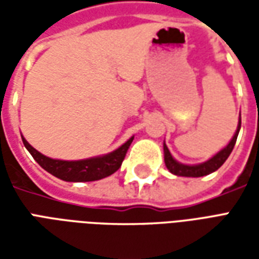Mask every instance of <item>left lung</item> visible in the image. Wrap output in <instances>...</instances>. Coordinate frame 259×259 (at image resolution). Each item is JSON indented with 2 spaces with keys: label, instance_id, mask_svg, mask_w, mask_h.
<instances>
[{
  "label": "left lung",
  "instance_id": "obj_1",
  "mask_svg": "<svg viewBox=\"0 0 259 259\" xmlns=\"http://www.w3.org/2000/svg\"><path fill=\"white\" fill-rule=\"evenodd\" d=\"M240 127H241V118L239 120V126H237V130L234 133L233 139L229 143L228 146L223 148L222 151H219L215 155L212 157L209 161H206L204 163H200V165H183V163H179L178 161H175L170 152H169L166 144H163V158H165V165L166 168L169 169L170 174L176 175V176H186V178H201V176H205V175H209L212 172H215L217 169H219L222 166L225 161L228 159L230 152L233 151V147L236 144V140H237V136H239Z\"/></svg>",
  "mask_w": 259,
  "mask_h": 259
}]
</instances>
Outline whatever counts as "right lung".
<instances>
[{
    "label": "right lung",
    "mask_w": 259,
    "mask_h": 259,
    "mask_svg": "<svg viewBox=\"0 0 259 259\" xmlns=\"http://www.w3.org/2000/svg\"><path fill=\"white\" fill-rule=\"evenodd\" d=\"M22 140H23V144L27 148V151L30 152L31 157L36 159L38 165L46 169L47 172L54 175L55 178L65 180V182H94V180L111 176L120 168V165L126 157V152L133 141V137L111 154H107L104 157L81 159V161L51 159L34 150L23 137H22Z\"/></svg>",
    "instance_id": "add662e5"
}]
</instances>
